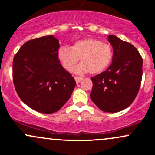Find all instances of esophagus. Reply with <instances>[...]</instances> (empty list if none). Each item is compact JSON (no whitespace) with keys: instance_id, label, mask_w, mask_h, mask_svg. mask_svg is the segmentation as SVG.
Instances as JSON below:
<instances>
[{"instance_id":"34e87169","label":"esophagus","mask_w":155,"mask_h":155,"mask_svg":"<svg viewBox=\"0 0 155 155\" xmlns=\"http://www.w3.org/2000/svg\"><path fill=\"white\" fill-rule=\"evenodd\" d=\"M74 79H75L76 83H79L80 81L83 79V77H81V76H74Z\"/></svg>"}]
</instances>
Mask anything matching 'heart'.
Wrapping results in <instances>:
<instances>
[{
	"label": "heart",
	"mask_w": 155,
	"mask_h": 155,
	"mask_svg": "<svg viewBox=\"0 0 155 155\" xmlns=\"http://www.w3.org/2000/svg\"><path fill=\"white\" fill-rule=\"evenodd\" d=\"M57 55L68 71L74 70L80 58L81 63L76 68V72L98 74L104 71L111 63L114 51L109 44L89 38L76 41L71 48L61 47Z\"/></svg>",
	"instance_id": "1"
}]
</instances>
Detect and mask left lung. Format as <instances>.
I'll use <instances>...</instances> for the list:
<instances>
[{
	"mask_svg": "<svg viewBox=\"0 0 155 155\" xmlns=\"http://www.w3.org/2000/svg\"><path fill=\"white\" fill-rule=\"evenodd\" d=\"M113 47L112 63L104 72L91 78L90 98L102 111L115 113L133 102L141 83L143 59L134 46L116 35H108Z\"/></svg>",
	"mask_w": 155,
	"mask_h": 155,
	"instance_id": "left-lung-1",
	"label": "left lung"
}]
</instances>
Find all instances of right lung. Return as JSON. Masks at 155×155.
Wrapping results in <instances>:
<instances>
[{"instance_id": "right-lung-1", "label": "right lung", "mask_w": 155, "mask_h": 155, "mask_svg": "<svg viewBox=\"0 0 155 155\" xmlns=\"http://www.w3.org/2000/svg\"><path fill=\"white\" fill-rule=\"evenodd\" d=\"M59 41L53 35L32 39L14 57L13 81L17 95L32 109L59 111L71 95L76 81L58 58Z\"/></svg>"}]
</instances>
